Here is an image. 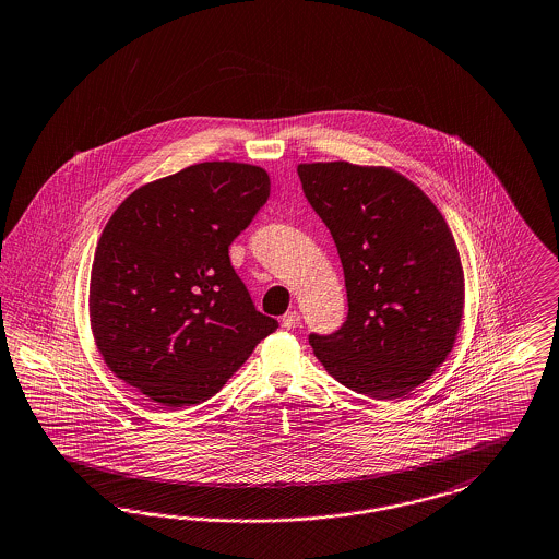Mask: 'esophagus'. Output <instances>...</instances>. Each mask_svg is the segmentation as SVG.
Listing matches in <instances>:
<instances>
[{"label":"esophagus","instance_id":"1","mask_svg":"<svg viewBox=\"0 0 559 559\" xmlns=\"http://www.w3.org/2000/svg\"><path fill=\"white\" fill-rule=\"evenodd\" d=\"M299 320H301V316H299V312H287L285 316H283V320H281V324L285 326V329H295L297 324H299Z\"/></svg>","mask_w":559,"mask_h":559}]
</instances>
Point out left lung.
<instances>
[{
  "instance_id": "8db88e82",
  "label": "left lung",
  "mask_w": 559,
  "mask_h": 559,
  "mask_svg": "<svg viewBox=\"0 0 559 559\" xmlns=\"http://www.w3.org/2000/svg\"><path fill=\"white\" fill-rule=\"evenodd\" d=\"M306 200L333 235L347 318L310 335L347 389L397 400L445 361L464 313V272L445 218L400 173L349 162L299 164Z\"/></svg>"
}]
</instances>
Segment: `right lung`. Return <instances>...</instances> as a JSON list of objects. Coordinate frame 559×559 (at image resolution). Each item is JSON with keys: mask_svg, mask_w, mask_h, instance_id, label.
Instances as JSON below:
<instances>
[{"mask_svg": "<svg viewBox=\"0 0 559 559\" xmlns=\"http://www.w3.org/2000/svg\"><path fill=\"white\" fill-rule=\"evenodd\" d=\"M266 170L203 162L118 205L91 269V329L118 379L170 409L216 395L278 322L228 247L269 201Z\"/></svg>", "mask_w": 559, "mask_h": 559, "instance_id": "1", "label": "right lung"}]
</instances>
